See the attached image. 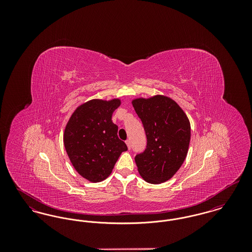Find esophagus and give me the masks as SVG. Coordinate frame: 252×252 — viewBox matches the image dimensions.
Wrapping results in <instances>:
<instances>
[{
  "label": "esophagus",
  "mask_w": 252,
  "mask_h": 252,
  "mask_svg": "<svg viewBox=\"0 0 252 252\" xmlns=\"http://www.w3.org/2000/svg\"><path fill=\"white\" fill-rule=\"evenodd\" d=\"M126 145H127V148H128V149H130V147H131L130 141H129V140H126Z\"/></svg>",
  "instance_id": "34e87169"
}]
</instances>
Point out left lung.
Listing matches in <instances>:
<instances>
[{
  "mask_svg": "<svg viewBox=\"0 0 252 252\" xmlns=\"http://www.w3.org/2000/svg\"><path fill=\"white\" fill-rule=\"evenodd\" d=\"M131 103L147 138L145 150L135 157L139 174L148 183L165 182L186 158L191 139L190 121L178 103L167 96L140 97Z\"/></svg>",
  "mask_w": 252,
  "mask_h": 252,
  "instance_id": "8db88e82",
  "label": "left lung"
}]
</instances>
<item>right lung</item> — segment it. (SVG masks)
I'll return each mask as SVG.
<instances>
[{
  "instance_id": "obj_1",
  "label": "right lung",
  "mask_w": 252,
  "mask_h": 252,
  "mask_svg": "<svg viewBox=\"0 0 252 252\" xmlns=\"http://www.w3.org/2000/svg\"><path fill=\"white\" fill-rule=\"evenodd\" d=\"M120 105L119 98L92 99L75 108L65 126L63 142L72 166L91 182L106 180L122 152L127 150L111 120Z\"/></svg>"
}]
</instances>
